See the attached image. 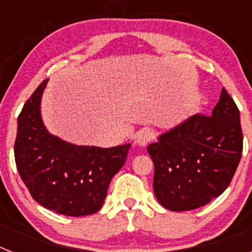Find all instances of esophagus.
I'll use <instances>...</instances> for the list:
<instances>
[{
    "label": "esophagus",
    "mask_w": 252,
    "mask_h": 252,
    "mask_svg": "<svg viewBox=\"0 0 252 252\" xmlns=\"http://www.w3.org/2000/svg\"><path fill=\"white\" fill-rule=\"evenodd\" d=\"M153 139V131L150 128H142L136 136V144L140 146L148 145V142Z\"/></svg>",
    "instance_id": "34e87169"
}]
</instances>
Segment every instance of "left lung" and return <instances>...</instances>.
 I'll return each instance as SVG.
<instances>
[{
	"mask_svg": "<svg viewBox=\"0 0 252 252\" xmlns=\"http://www.w3.org/2000/svg\"><path fill=\"white\" fill-rule=\"evenodd\" d=\"M240 111L222 88L212 115H194L148 146L154 192L164 208L206 206L230 186L242 154Z\"/></svg>",
	"mask_w": 252,
	"mask_h": 252,
	"instance_id": "1",
	"label": "left lung"
}]
</instances>
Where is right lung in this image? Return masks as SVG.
Wrapping results in <instances>:
<instances>
[{
  "mask_svg": "<svg viewBox=\"0 0 252 252\" xmlns=\"http://www.w3.org/2000/svg\"><path fill=\"white\" fill-rule=\"evenodd\" d=\"M46 83L48 79L37 87L17 117V170L31 197L45 208L72 217L93 215L101 209L131 144L110 149L78 146L49 133L40 116Z\"/></svg>",
  "mask_w": 252,
  "mask_h": 252,
  "instance_id": "obj_1",
  "label": "right lung"
}]
</instances>
